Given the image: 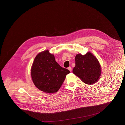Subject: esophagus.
I'll return each instance as SVG.
<instances>
[{"mask_svg": "<svg viewBox=\"0 0 125 125\" xmlns=\"http://www.w3.org/2000/svg\"><path fill=\"white\" fill-rule=\"evenodd\" d=\"M68 69L70 71H72L71 67H68Z\"/></svg>", "mask_w": 125, "mask_h": 125, "instance_id": "34e87169", "label": "esophagus"}]
</instances>
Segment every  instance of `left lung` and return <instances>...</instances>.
Here are the masks:
<instances>
[{
	"mask_svg": "<svg viewBox=\"0 0 125 125\" xmlns=\"http://www.w3.org/2000/svg\"><path fill=\"white\" fill-rule=\"evenodd\" d=\"M75 66L73 73L86 84H92L98 80L101 74V65L93 54L88 52L85 55L77 54Z\"/></svg>",
	"mask_w": 125,
	"mask_h": 125,
	"instance_id": "1",
	"label": "left lung"
}]
</instances>
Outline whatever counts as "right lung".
<instances>
[{"label": "right lung", "mask_w": 125, "mask_h": 125, "mask_svg": "<svg viewBox=\"0 0 125 125\" xmlns=\"http://www.w3.org/2000/svg\"><path fill=\"white\" fill-rule=\"evenodd\" d=\"M70 72L56 61L48 50L38 54L31 69V75L36 87L47 93L57 92Z\"/></svg>", "instance_id": "right-lung-1"}]
</instances>
